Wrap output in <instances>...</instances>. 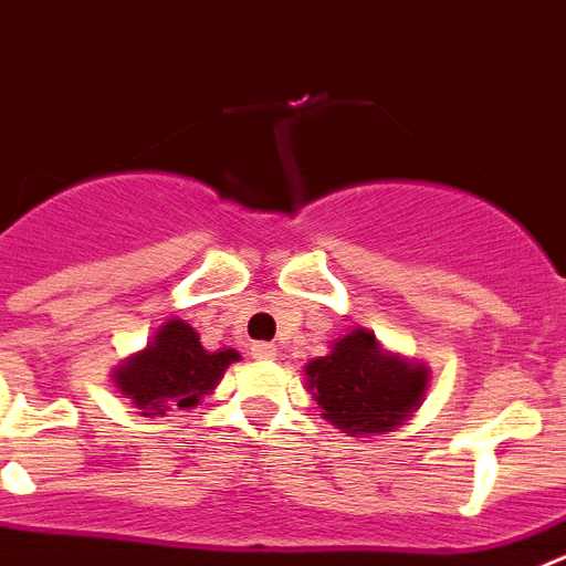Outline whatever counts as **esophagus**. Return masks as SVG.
<instances>
[{
    "instance_id": "1",
    "label": "esophagus",
    "mask_w": 566,
    "mask_h": 566,
    "mask_svg": "<svg viewBox=\"0 0 566 566\" xmlns=\"http://www.w3.org/2000/svg\"><path fill=\"white\" fill-rule=\"evenodd\" d=\"M250 356H253V358H273V356H276V347H273V344H268V342H255L253 347H250Z\"/></svg>"
}]
</instances>
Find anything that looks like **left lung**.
<instances>
[{"label": "left lung", "instance_id": "8db88e82", "mask_svg": "<svg viewBox=\"0 0 566 566\" xmlns=\"http://www.w3.org/2000/svg\"><path fill=\"white\" fill-rule=\"evenodd\" d=\"M307 385L322 416L353 436L387 432L421 405L427 367L385 356L376 336L356 331L338 338L333 353L307 365Z\"/></svg>", "mask_w": 566, "mask_h": 566}]
</instances>
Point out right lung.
Masks as SVG:
<instances>
[{
    "label": "right lung",
    "instance_id": "add662e5",
    "mask_svg": "<svg viewBox=\"0 0 566 566\" xmlns=\"http://www.w3.org/2000/svg\"><path fill=\"white\" fill-rule=\"evenodd\" d=\"M239 361L235 350L208 353L199 333L185 322H167L147 350L116 370V385L134 399L142 416H165L170 407H193L219 385L228 365Z\"/></svg>",
    "mask_w": 566,
    "mask_h": 566
}]
</instances>
